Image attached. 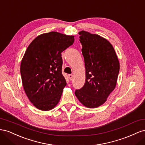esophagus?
Masks as SVG:
<instances>
[{
  "instance_id": "1",
  "label": "esophagus",
  "mask_w": 145,
  "mask_h": 145,
  "mask_svg": "<svg viewBox=\"0 0 145 145\" xmlns=\"http://www.w3.org/2000/svg\"><path fill=\"white\" fill-rule=\"evenodd\" d=\"M73 77V75H70H70H69V78L70 80H72Z\"/></svg>"
}]
</instances>
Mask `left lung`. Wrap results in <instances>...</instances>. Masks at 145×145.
I'll return each instance as SVG.
<instances>
[{"label":"left lung","mask_w":145,"mask_h":145,"mask_svg":"<svg viewBox=\"0 0 145 145\" xmlns=\"http://www.w3.org/2000/svg\"><path fill=\"white\" fill-rule=\"evenodd\" d=\"M86 68V82L75 95L84 106L96 108L106 101L115 88L120 70L118 57L106 39L85 31L79 32Z\"/></svg>","instance_id":"1"}]
</instances>
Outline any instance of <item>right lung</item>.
<instances>
[{
	"mask_svg": "<svg viewBox=\"0 0 145 145\" xmlns=\"http://www.w3.org/2000/svg\"><path fill=\"white\" fill-rule=\"evenodd\" d=\"M74 36L56 31L37 36L28 45L20 64L27 97L36 108L50 110L59 103L64 87L61 53L72 45Z\"/></svg>",
	"mask_w": 145,
	"mask_h": 145,
	"instance_id": "obj_1",
	"label": "right lung"
}]
</instances>
